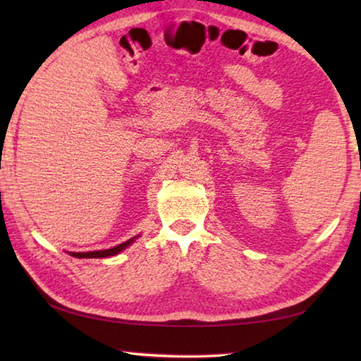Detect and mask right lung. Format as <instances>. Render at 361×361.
<instances>
[{"label": "right lung", "instance_id": "1", "mask_svg": "<svg viewBox=\"0 0 361 361\" xmlns=\"http://www.w3.org/2000/svg\"><path fill=\"white\" fill-rule=\"evenodd\" d=\"M135 240V237H132L124 243H121V245H116L109 250H102V252H89V253H70L71 256H75V258H106V256H114L118 255L119 252H122L126 247H129L130 243Z\"/></svg>", "mask_w": 361, "mask_h": 361}]
</instances>
